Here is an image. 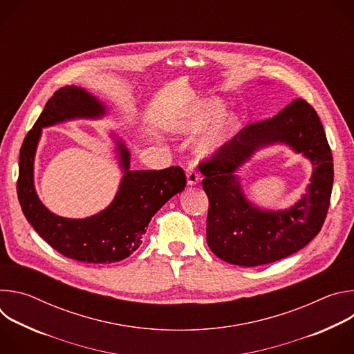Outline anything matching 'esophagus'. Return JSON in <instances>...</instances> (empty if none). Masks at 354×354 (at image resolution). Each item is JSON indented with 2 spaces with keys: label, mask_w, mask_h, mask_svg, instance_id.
<instances>
[{
  "label": "esophagus",
  "mask_w": 354,
  "mask_h": 354,
  "mask_svg": "<svg viewBox=\"0 0 354 354\" xmlns=\"http://www.w3.org/2000/svg\"><path fill=\"white\" fill-rule=\"evenodd\" d=\"M186 178H187V185L189 186H194L200 182V175L196 171V168L193 165H189L186 169Z\"/></svg>",
  "instance_id": "obj_1"
}]
</instances>
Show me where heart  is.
<instances>
[{
  "label": "heart",
  "mask_w": 354,
  "mask_h": 354,
  "mask_svg": "<svg viewBox=\"0 0 354 354\" xmlns=\"http://www.w3.org/2000/svg\"><path fill=\"white\" fill-rule=\"evenodd\" d=\"M225 112V105L218 99H205L197 102L180 120L174 124V130L179 134H197L210 127ZM235 123L231 118L220 120L200 142L198 151L203 156H210L232 136Z\"/></svg>",
  "instance_id": "heart-1"
}]
</instances>
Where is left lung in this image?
Instances as JSON below:
<instances>
[{
    "label": "left lung",
    "instance_id": "8db88e82",
    "mask_svg": "<svg viewBox=\"0 0 354 354\" xmlns=\"http://www.w3.org/2000/svg\"><path fill=\"white\" fill-rule=\"evenodd\" d=\"M287 145L307 158L313 174L306 193L283 211L257 207L244 196L237 171L259 149ZM209 197L207 243L220 259L254 268L287 258L311 242L328 214L333 160L322 123L304 99L272 119L252 123L201 165Z\"/></svg>",
    "mask_w": 354,
    "mask_h": 354
}]
</instances>
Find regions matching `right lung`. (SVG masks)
Instances as JSON below:
<instances>
[{"mask_svg": "<svg viewBox=\"0 0 354 354\" xmlns=\"http://www.w3.org/2000/svg\"><path fill=\"white\" fill-rule=\"evenodd\" d=\"M108 106L88 89L67 85L48 99L19 153L17 185L22 212L33 230L62 255L86 263H115L129 258L141 242L153 216L186 186L180 167L162 171H131L130 151L122 137L112 133L115 153L123 172L112 203L93 216L67 218L50 212L35 189L33 169L41 129L85 119L99 120Z\"/></svg>", "mask_w": 354, "mask_h": 354, "instance_id": "obj_1", "label": "right lung"}]
</instances>
